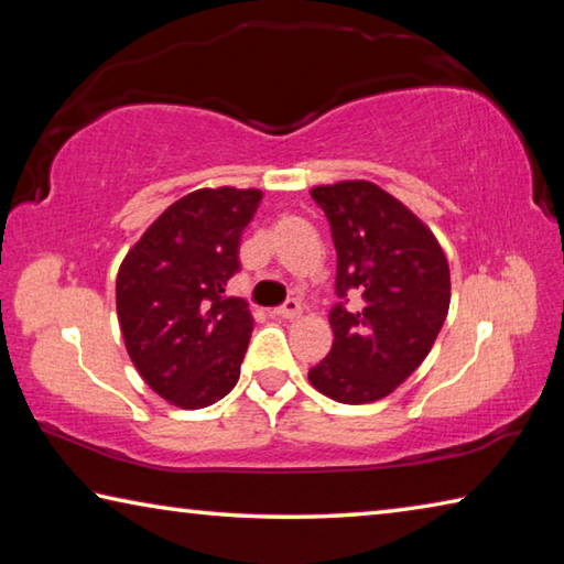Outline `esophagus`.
I'll use <instances>...</instances> for the list:
<instances>
[{"label": "esophagus", "mask_w": 564, "mask_h": 564, "mask_svg": "<svg viewBox=\"0 0 564 564\" xmlns=\"http://www.w3.org/2000/svg\"><path fill=\"white\" fill-rule=\"evenodd\" d=\"M273 316L279 318H299L301 316V303L295 299H289L285 301L281 308H273Z\"/></svg>", "instance_id": "esophagus-1"}]
</instances>
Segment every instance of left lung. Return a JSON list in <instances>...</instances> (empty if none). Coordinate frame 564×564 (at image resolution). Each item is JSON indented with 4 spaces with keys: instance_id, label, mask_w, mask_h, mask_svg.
Listing matches in <instances>:
<instances>
[{
    "instance_id": "1",
    "label": "left lung",
    "mask_w": 564,
    "mask_h": 564,
    "mask_svg": "<svg viewBox=\"0 0 564 564\" xmlns=\"http://www.w3.org/2000/svg\"><path fill=\"white\" fill-rule=\"evenodd\" d=\"M311 196L330 224L340 301L328 316L330 352L308 380L338 403H373L431 352L451 308V269L431 228L370 181L316 186Z\"/></svg>"
}]
</instances>
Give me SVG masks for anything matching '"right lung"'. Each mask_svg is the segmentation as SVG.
<instances>
[{"label":"right lung","mask_w":564,"mask_h":564,"mask_svg":"<svg viewBox=\"0 0 564 564\" xmlns=\"http://www.w3.org/2000/svg\"><path fill=\"white\" fill-rule=\"evenodd\" d=\"M259 188H198L139 238L117 275V313L129 358L178 408L231 393L253 330L248 303L226 295L241 271L238 246Z\"/></svg>","instance_id":"obj_1"}]
</instances>
